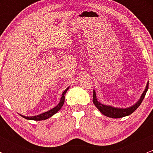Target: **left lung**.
I'll return each mask as SVG.
<instances>
[{
    "mask_svg": "<svg viewBox=\"0 0 153 153\" xmlns=\"http://www.w3.org/2000/svg\"><path fill=\"white\" fill-rule=\"evenodd\" d=\"M148 88H149V82L146 84V89H145L144 92H143L142 95H141L139 101H138L135 105L131 106V107L126 108V109H119V108L112 107V106H106L101 104V103L98 102V101H97L96 94H95V90H93V98H92V101H93V104H95V106L99 109V111L103 114V115H106V116L107 117H109V118H122V117L129 115L130 114H132L134 111L136 110L137 108L141 105V104L142 103L143 98H144L145 95H146V91L148 90Z\"/></svg>",
    "mask_w": 153,
    "mask_h": 153,
    "instance_id": "obj_1",
    "label": "left lung"
}]
</instances>
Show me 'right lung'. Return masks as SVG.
<instances>
[{
    "label": "right lung",
    "instance_id": "1",
    "mask_svg": "<svg viewBox=\"0 0 153 153\" xmlns=\"http://www.w3.org/2000/svg\"><path fill=\"white\" fill-rule=\"evenodd\" d=\"M68 89H69V87L67 88V89H65V91L63 92L62 97H61V101H60L59 104L55 106V107H54L53 109H50V110L47 111V112H44V113L41 114V115H36V116L27 117V116H24V115H21L23 117V118H26V119L34 120V121H42V120H46V119H47V118H50L51 116H52L53 115H55L57 112H58V111L61 109V107H62L63 105H64V100H65V96H64V95L66 94V92H67Z\"/></svg>",
    "mask_w": 153,
    "mask_h": 153
}]
</instances>
